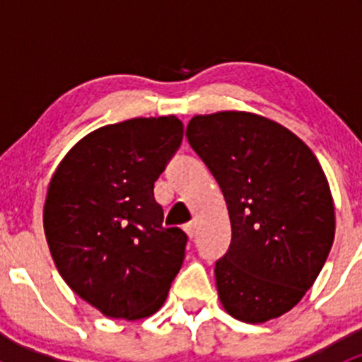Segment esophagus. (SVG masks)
Segmentation results:
<instances>
[{"mask_svg": "<svg viewBox=\"0 0 362 362\" xmlns=\"http://www.w3.org/2000/svg\"><path fill=\"white\" fill-rule=\"evenodd\" d=\"M184 231H185V235L189 236V238H194V235H196V226L192 224V222H189V224L184 226Z\"/></svg>", "mask_w": 362, "mask_h": 362, "instance_id": "34e87169", "label": "esophagus"}]
</instances>
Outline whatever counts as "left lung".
I'll return each instance as SVG.
<instances>
[{
	"label": "left lung",
	"instance_id": "left-lung-1",
	"mask_svg": "<svg viewBox=\"0 0 362 362\" xmlns=\"http://www.w3.org/2000/svg\"><path fill=\"white\" fill-rule=\"evenodd\" d=\"M185 134L231 221V245L215 262L221 305L247 324L284 315L333 247L334 203L319 159L293 131L252 112L194 115Z\"/></svg>",
	"mask_w": 362,
	"mask_h": 362
}]
</instances>
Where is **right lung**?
Masks as SVG:
<instances>
[{
  "label": "right lung",
  "instance_id": "1",
  "mask_svg": "<svg viewBox=\"0 0 362 362\" xmlns=\"http://www.w3.org/2000/svg\"><path fill=\"white\" fill-rule=\"evenodd\" d=\"M182 136L175 115L108 124L76 141L50 178L43 231L54 264L105 317L154 315L184 262L187 236L163 228L154 198Z\"/></svg>",
  "mask_w": 362,
  "mask_h": 362
}]
</instances>
